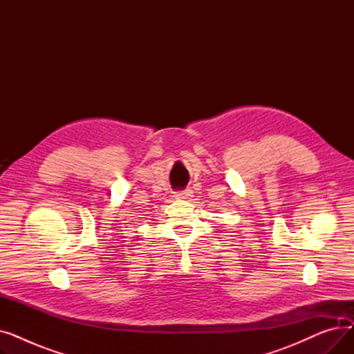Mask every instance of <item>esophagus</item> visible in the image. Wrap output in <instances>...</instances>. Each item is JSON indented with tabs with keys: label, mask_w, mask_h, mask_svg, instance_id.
<instances>
[{
	"label": "esophagus",
	"mask_w": 354,
	"mask_h": 354,
	"mask_svg": "<svg viewBox=\"0 0 354 354\" xmlns=\"http://www.w3.org/2000/svg\"><path fill=\"white\" fill-rule=\"evenodd\" d=\"M194 192L191 191V189H185V191H182V192H176L175 194V198L176 199H191L194 195H192Z\"/></svg>",
	"instance_id": "obj_1"
}]
</instances>
